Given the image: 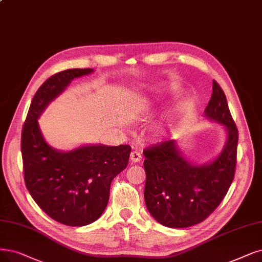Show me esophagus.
I'll use <instances>...</instances> for the list:
<instances>
[{
	"mask_svg": "<svg viewBox=\"0 0 262 262\" xmlns=\"http://www.w3.org/2000/svg\"><path fill=\"white\" fill-rule=\"evenodd\" d=\"M141 160H142V156H141V154L139 151L135 150V151H132L130 154V162L131 163H138Z\"/></svg>",
	"mask_w": 262,
	"mask_h": 262,
	"instance_id": "1",
	"label": "esophagus"
}]
</instances>
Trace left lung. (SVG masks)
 <instances>
[{
	"label": "left lung",
	"instance_id": "8db88e82",
	"mask_svg": "<svg viewBox=\"0 0 262 262\" xmlns=\"http://www.w3.org/2000/svg\"><path fill=\"white\" fill-rule=\"evenodd\" d=\"M204 116L223 124L227 142L211 162L187 161L175 141H165L144 150L145 203L159 224L187 228L203 222L221 204L234 179L238 132L227 99L217 81Z\"/></svg>",
	"mask_w": 262,
	"mask_h": 262
}]
</instances>
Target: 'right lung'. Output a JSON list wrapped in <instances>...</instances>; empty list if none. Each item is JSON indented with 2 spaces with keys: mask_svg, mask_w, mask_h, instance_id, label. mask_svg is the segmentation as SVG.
<instances>
[{
  "mask_svg": "<svg viewBox=\"0 0 262 262\" xmlns=\"http://www.w3.org/2000/svg\"><path fill=\"white\" fill-rule=\"evenodd\" d=\"M92 69H71L50 76L34 95L21 133L25 182L36 204L54 221L71 227L89 225L102 215L111 183L128 165L129 145H85L70 151L49 146L37 119L69 83Z\"/></svg>",
  "mask_w": 262,
  "mask_h": 262,
  "instance_id": "obj_1",
  "label": "right lung"
}]
</instances>
